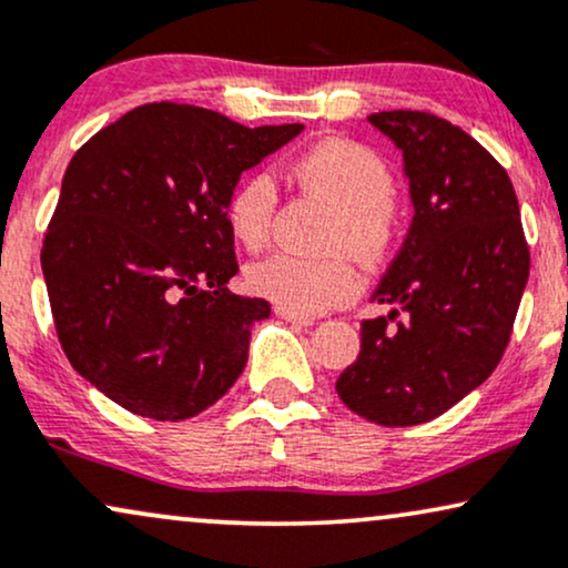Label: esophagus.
<instances>
[{
    "label": "esophagus",
    "mask_w": 568,
    "mask_h": 568,
    "mask_svg": "<svg viewBox=\"0 0 568 568\" xmlns=\"http://www.w3.org/2000/svg\"><path fill=\"white\" fill-rule=\"evenodd\" d=\"M275 317H277V320H285V322H291V325H298V327H308V325H314V320H312V317H306V314H296V312H291V308H285V306H275Z\"/></svg>",
    "instance_id": "34e87169"
}]
</instances>
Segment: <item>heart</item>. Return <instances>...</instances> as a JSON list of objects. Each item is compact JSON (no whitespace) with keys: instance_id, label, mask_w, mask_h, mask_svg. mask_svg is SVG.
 I'll return each instance as SVG.
<instances>
[{"instance_id":"obj_1","label":"heart","mask_w":568,"mask_h":568,"mask_svg":"<svg viewBox=\"0 0 568 568\" xmlns=\"http://www.w3.org/2000/svg\"><path fill=\"white\" fill-rule=\"evenodd\" d=\"M301 189L335 210L327 227V251H348L358 260L377 262L396 235V178L383 156L356 141L329 139L306 149L293 162ZM277 210V185L267 172H256L231 193L225 222L243 248L267 246ZM246 285L256 296L275 301L296 314H320L348 301L358 288L356 270L343 256L301 260L275 254L246 270Z\"/></svg>"}]
</instances>
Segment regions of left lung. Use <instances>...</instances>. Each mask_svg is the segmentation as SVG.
Listing matches in <instances>:
<instances>
[{"instance_id":"obj_1","label":"left lung","mask_w":568,"mask_h":568,"mask_svg":"<svg viewBox=\"0 0 568 568\" xmlns=\"http://www.w3.org/2000/svg\"><path fill=\"white\" fill-rule=\"evenodd\" d=\"M367 120L404 152L414 220L372 296L390 314L362 322V351L335 390L375 425L412 427L498 367L527 288L529 246L511 178L469 133L416 110Z\"/></svg>"}]
</instances>
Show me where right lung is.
I'll use <instances>...</instances> for the list:
<instances>
[{"instance_id": "add662e5", "label": "right lung", "mask_w": 568, "mask_h": 568, "mask_svg": "<svg viewBox=\"0 0 568 568\" xmlns=\"http://www.w3.org/2000/svg\"><path fill=\"white\" fill-rule=\"evenodd\" d=\"M304 125L246 128L204 106H135L78 149L41 248L78 375L128 412L191 419L246 367L264 298L235 296L225 204Z\"/></svg>"}]
</instances>
